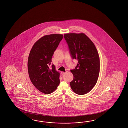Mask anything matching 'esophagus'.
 Listing matches in <instances>:
<instances>
[{
	"mask_svg": "<svg viewBox=\"0 0 128 128\" xmlns=\"http://www.w3.org/2000/svg\"><path fill=\"white\" fill-rule=\"evenodd\" d=\"M67 73V72H64V71H63V72H61V74H64L65 73Z\"/></svg>",
	"mask_w": 128,
	"mask_h": 128,
	"instance_id": "obj_1",
	"label": "esophagus"
}]
</instances>
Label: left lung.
Instances as JSON below:
<instances>
[{
  "instance_id": "1",
  "label": "left lung",
  "mask_w": 128,
  "mask_h": 128,
  "mask_svg": "<svg viewBox=\"0 0 128 128\" xmlns=\"http://www.w3.org/2000/svg\"><path fill=\"white\" fill-rule=\"evenodd\" d=\"M64 38L73 58L78 62L71 70L73 80L71 88L78 95L89 92L96 84L100 72V58L94 44L84 33H67Z\"/></svg>"
}]
</instances>
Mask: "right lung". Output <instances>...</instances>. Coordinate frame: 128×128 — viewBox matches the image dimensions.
I'll return each mask as SVG.
<instances>
[{"label": "right lung", "mask_w": 128, "mask_h": 128, "mask_svg": "<svg viewBox=\"0 0 128 128\" xmlns=\"http://www.w3.org/2000/svg\"><path fill=\"white\" fill-rule=\"evenodd\" d=\"M63 38V35L60 34L44 36L34 44L28 57L30 80L38 90L46 94L54 92L60 83V73L51 62L54 53Z\"/></svg>", "instance_id": "add662e5"}]
</instances>
